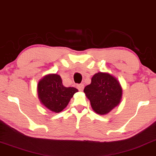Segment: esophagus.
Returning a JSON list of instances; mask_svg holds the SVG:
<instances>
[{
	"instance_id": "esophagus-1",
	"label": "esophagus",
	"mask_w": 156,
	"mask_h": 156,
	"mask_svg": "<svg viewBox=\"0 0 156 156\" xmlns=\"http://www.w3.org/2000/svg\"><path fill=\"white\" fill-rule=\"evenodd\" d=\"M76 87H77L79 91H82L83 89V87H84V86H83V84H78L77 86H76Z\"/></svg>"
}]
</instances>
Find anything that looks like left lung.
<instances>
[{
	"label": "left lung",
	"mask_w": 156,
	"mask_h": 156,
	"mask_svg": "<svg viewBox=\"0 0 156 156\" xmlns=\"http://www.w3.org/2000/svg\"><path fill=\"white\" fill-rule=\"evenodd\" d=\"M92 109L97 114L106 115L117 107L122 96V89L116 77L108 73H96L91 82L83 89Z\"/></svg>",
	"instance_id": "1"
}]
</instances>
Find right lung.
<instances>
[{
  "label": "right lung",
  "mask_w": 156,
  "mask_h": 156,
  "mask_svg": "<svg viewBox=\"0 0 156 156\" xmlns=\"http://www.w3.org/2000/svg\"><path fill=\"white\" fill-rule=\"evenodd\" d=\"M78 90L74 87H65L59 74H48L41 79L37 85L40 102L47 109L58 112L64 110Z\"/></svg>",
  "instance_id": "obj_1"
}]
</instances>
